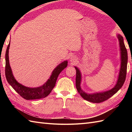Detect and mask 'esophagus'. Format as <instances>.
Listing matches in <instances>:
<instances>
[{
    "instance_id": "1",
    "label": "esophagus",
    "mask_w": 132,
    "mask_h": 132,
    "mask_svg": "<svg viewBox=\"0 0 132 132\" xmlns=\"http://www.w3.org/2000/svg\"><path fill=\"white\" fill-rule=\"evenodd\" d=\"M70 62H72V63H74V62H75V61H76V58H75L74 56H72V57H71V58H70Z\"/></svg>"
}]
</instances>
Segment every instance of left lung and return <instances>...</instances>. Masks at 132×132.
<instances>
[{"label": "left lung", "instance_id": "left-lung-1", "mask_svg": "<svg viewBox=\"0 0 132 132\" xmlns=\"http://www.w3.org/2000/svg\"><path fill=\"white\" fill-rule=\"evenodd\" d=\"M118 38L120 43V51H121V68H120L119 76L118 78L116 86L113 88L105 92H100V93H95L93 94H88L85 93L80 88V81H81V74L79 71L76 67H75L76 69V80H75V84H76V88L78 92L81 95L84 99L92 103H99L104 102L108 100L109 98L115 94L119 89L122 87V85L125 82L126 75H127V62H128V53L126 49L125 44L124 43V39L121 36L118 35Z\"/></svg>", "mask_w": 132, "mask_h": 132}]
</instances>
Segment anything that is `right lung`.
I'll return each instance as SVG.
<instances>
[{"instance_id":"obj_1","label":"right lung","mask_w":132,"mask_h":132,"mask_svg":"<svg viewBox=\"0 0 132 132\" xmlns=\"http://www.w3.org/2000/svg\"><path fill=\"white\" fill-rule=\"evenodd\" d=\"M10 46V43L8 44L5 53V77L8 83L22 97L26 100L39 99L46 97L54 87L59 74L68 66V61H64L63 62L57 66V68H55L52 72L50 78L43 86L36 88L27 87L17 82L12 74L9 63V58H8Z\"/></svg>"}]
</instances>
